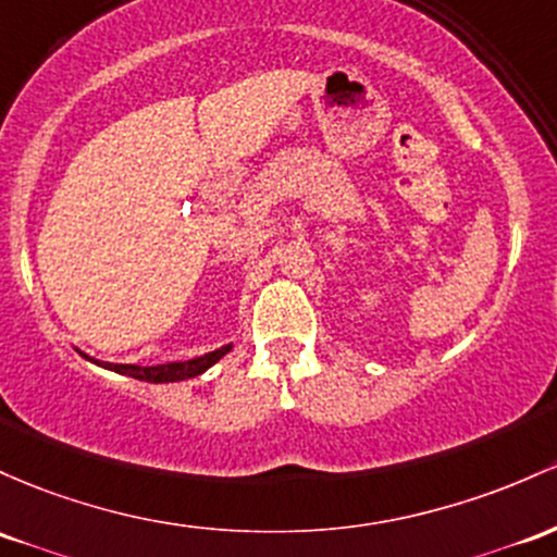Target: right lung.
I'll list each match as a JSON object with an SVG mask.
<instances>
[{"label": "right lung", "mask_w": 557, "mask_h": 557, "mask_svg": "<svg viewBox=\"0 0 557 557\" xmlns=\"http://www.w3.org/2000/svg\"><path fill=\"white\" fill-rule=\"evenodd\" d=\"M232 348V344L216 348V351H209L203 354V357H195V359H187V362H169V364H152V368H139V364H113V362H95V359H89L87 354L84 357L89 359V362L100 364V368L106 370H113V372H121V375H129V377H137V381H145V383H174V381H187V377H195L200 375V372H206L211 368V364H216L219 359L224 357Z\"/></svg>", "instance_id": "right-lung-1"}]
</instances>
